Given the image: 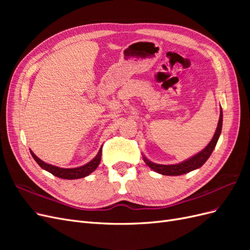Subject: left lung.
<instances>
[{
	"mask_svg": "<svg viewBox=\"0 0 250 250\" xmlns=\"http://www.w3.org/2000/svg\"><path fill=\"white\" fill-rule=\"evenodd\" d=\"M222 122H223V112L221 108L217 129L215 131L213 139L210 140V142L208 144V146L206 148L201 150L197 154L188 158V160L175 165H161V164H155L153 162L149 161L145 155H143L144 162L146 163V165L151 170H153L156 173H160L162 175H169V176L183 175V174H186L200 168L201 166L208 160V157L210 156L211 152H213L217 145V142L219 140V137H220L221 130H222Z\"/></svg>",
	"mask_w": 250,
	"mask_h": 250,
	"instance_id": "8db88e82",
	"label": "left lung"
}]
</instances>
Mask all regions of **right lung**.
<instances>
[{
  "instance_id": "1",
  "label": "right lung",
  "mask_w": 250,
  "mask_h": 250,
  "mask_svg": "<svg viewBox=\"0 0 250 250\" xmlns=\"http://www.w3.org/2000/svg\"><path fill=\"white\" fill-rule=\"evenodd\" d=\"M30 153H31L32 157L34 158V161L39 164V166L42 169L50 172L54 176L59 177V178H63V179H78V178H83V177L89 175L90 173H93L98 168V166H99L100 161H101L102 148H100V150L98 151L97 155L93 158L92 161L88 162L85 165L81 166V167L71 168V169L70 168H60V167H57V166L44 163L43 161L40 160V158L33 153L32 150H30Z\"/></svg>"
}]
</instances>
